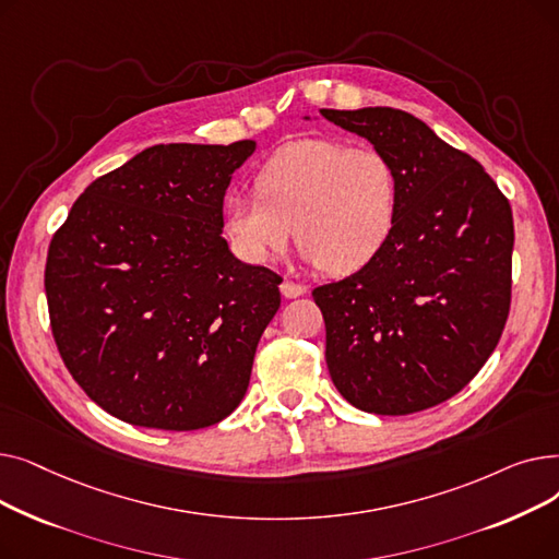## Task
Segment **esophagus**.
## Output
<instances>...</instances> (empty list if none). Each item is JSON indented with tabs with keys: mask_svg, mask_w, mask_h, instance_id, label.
<instances>
[{
	"mask_svg": "<svg viewBox=\"0 0 559 559\" xmlns=\"http://www.w3.org/2000/svg\"><path fill=\"white\" fill-rule=\"evenodd\" d=\"M281 295H283L285 299H297V297L306 295V285L285 278V281L281 283Z\"/></svg>",
	"mask_w": 559,
	"mask_h": 559,
	"instance_id": "34e87169",
	"label": "esophagus"
}]
</instances>
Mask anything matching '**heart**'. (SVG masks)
<instances>
[{"label":"heart","mask_w":559,"mask_h":559,"mask_svg":"<svg viewBox=\"0 0 559 559\" xmlns=\"http://www.w3.org/2000/svg\"><path fill=\"white\" fill-rule=\"evenodd\" d=\"M255 194L230 192L222 205L233 249L249 262L297 245L326 274H354L385 249L399 213V174L376 146L301 138L255 174Z\"/></svg>","instance_id":"1"}]
</instances>
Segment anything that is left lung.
I'll return each instance as SVG.
<instances>
[{"instance_id": "obj_1", "label": "left lung", "mask_w": 559, "mask_h": 559, "mask_svg": "<svg viewBox=\"0 0 559 559\" xmlns=\"http://www.w3.org/2000/svg\"><path fill=\"white\" fill-rule=\"evenodd\" d=\"M399 174L392 238L367 267L312 289L340 394L373 415L455 396L491 356L512 301L514 222L485 167L415 115L321 108Z\"/></svg>"}]
</instances>
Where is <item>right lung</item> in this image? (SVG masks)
<instances>
[{
  "label": "right lung",
  "instance_id": "1",
  "mask_svg": "<svg viewBox=\"0 0 559 559\" xmlns=\"http://www.w3.org/2000/svg\"><path fill=\"white\" fill-rule=\"evenodd\" d=\"M255 150L156 144L83 190L53 233L45 292L68 371L108 415L199 430L247 394L281 276L222 238L230 174Z\"/></svg>",
  "mask_w": 559,
  "mask_h": 559
}]
</instances>
